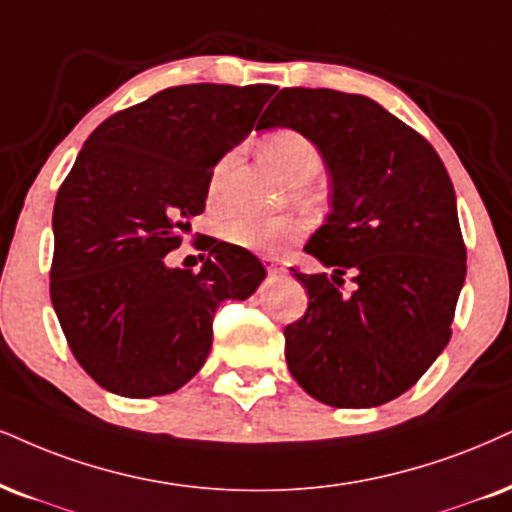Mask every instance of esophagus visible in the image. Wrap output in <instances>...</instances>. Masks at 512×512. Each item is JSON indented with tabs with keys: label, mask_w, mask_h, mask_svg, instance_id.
I'll return each mask as SVG.
<instances>
[{
	"label": "esophagus",
	"mask_w": 512,
	"mask_h": 512,
	"mask_svg": "<svg viewBox=\"0 0 512 512\" xmlns=\"http://www.w3.org/2000/svg\"><path fill=\"white\" fill-rule=\"evenodd\" d=\"M263 266H266V270L270 275H280V273H285V268L280 266V263L275 261V258H263Z\"/></svg>",
	"instance_id": "esophagus-1"
}]
</instances>
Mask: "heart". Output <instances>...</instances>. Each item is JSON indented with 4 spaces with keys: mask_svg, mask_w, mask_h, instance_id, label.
<instances>
[{
    "mask_svg": "<svg viewBox=\"0 0 512 512\" xmlns=\"http://www.w3.org/2000/svg\"><path fill=\"white\" fill-rule=\"evenodd\" d=\"M261 156L292 185H304L318 175L323 168V151L311 137L292 128H277L261 137L258 142ZM239 159L237 149H227L220 159L213 163L208 173L206 199L208 206L218 208L223 204V185L227 173ZM304 232V225L296 218H256L249 213H230L220 220V235L225 242L239 246V249L256 251V254H275L282 246L292 244Z\"/></svg>",
    "mask_w": 512,
    "mask_h": 512,
    "instance_id": "b5f03b06",
    "label": "heart"
}]
</instances>
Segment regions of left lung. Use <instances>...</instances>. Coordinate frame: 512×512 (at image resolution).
<instances>
[{
	"label": "left lung",
	"mask_w": 512,
	"mask_h": 512,
	"mask_svg": "<svg viewBox=\"0 0 512 512\" xmlns=\"http://www.w3.org/2000/svg\"><path fill=\"white\" fill-rule=\"evenodd\" d=\"M263 128L311 137L332 180L330 216L304 246L332 275L292 268L308 308L285 327L289 372L327 406H382L451 339L468 254L449 173L420 132L361 94L285 87Z\"/></svg>",
	"instance_id": "1"
}]
</instances>
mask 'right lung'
<instances>
[{"label": "right lung", "mask_w": 512, "mask_h": 512, "mask_svg": "<svg viewBox=\"0 0 512 512\" xmlns=\"http://www.w3.org/2000/svg\"><path fill=\"white\" fill-rule=\"evenodd\" d=\"M273 85H180L123 109L80 149L54 204L49 296L75 361L128 399L163 396L206 363L213 315L266 277L254 254L208 239L199 273L168 268L206 208L213 163L242 142Z\"/></svg>", "instance_id": "add662e5"}]
</instances>
